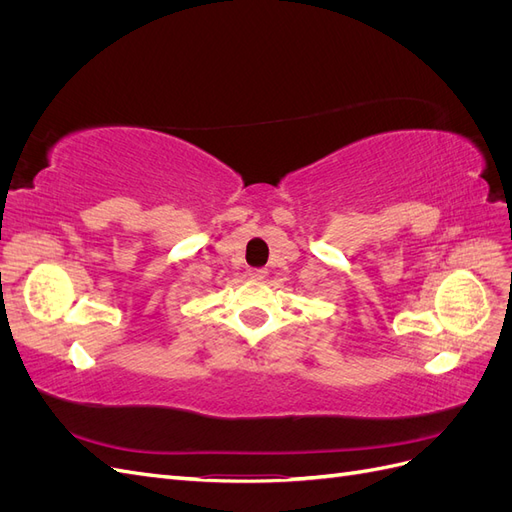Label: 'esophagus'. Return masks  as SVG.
I'll use <instances>...</instances> for the list:
<instances>
[{
	"label": "esophagus",
	"mask_w": 512,
	"mask_h": 512,
	"mask_svg": "<svg viewBox=\"0 0 512 512\" xmlns=\"http://www.w3.org/2000/svg\"><path fill=\"white\" fill-rule=\"evenodd\" d=\"M247 273H250V277H254V280H262V277L267 275V269H250Z\"/></svg>",
	"instance_id": "esophagus-1"
}]
</instances>
